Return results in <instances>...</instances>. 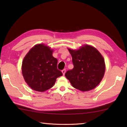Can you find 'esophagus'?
<instances>
[{
	"label": "esophagus",
	"instance_id": "34e87169",
	"mask_svg": "<svg viewBox=\"0 0 127 127\" xmlns=\"http://www.w3.org/2000/svg\"><path fill=\"white\" fill-rule=\"evenodd\" d=\"M65 71H66V70H65V69H63V70L62 71V74H63V75H64V74H65Z\"/></svg>",
	"mask_w": 127,
	"mask_h": 127
}]
</instances>
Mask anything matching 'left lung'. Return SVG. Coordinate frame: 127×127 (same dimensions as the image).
Masks as SVG:
<instances>
[{
    "mask_svg": "<svg viewBox=\"0 0 127 127\" xmlns=\"http://www.w3.org/2000/svg\"><path fill=\"white\" fill-rule=\"evenodd\" d=\"M72 57L74 68L65 76L72 87L82 92L93 90L104 76L105 60L96 48L85 44L79 49L68 48Z\"/></svg>",
    "mask_w": 127,
    "mask_h": 127,
    "instance_id": "left-lung-1",
    "label": "left lung"
}]
</instances>
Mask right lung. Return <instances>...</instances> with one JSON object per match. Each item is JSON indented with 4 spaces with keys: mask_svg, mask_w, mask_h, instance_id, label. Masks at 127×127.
Here are the masks:
<instances>
[{
    "mask_svg": "<svg viewBox=\"0 0 127 127\" xmlns=\"http://www.w3.org/2000/svg\"><path fill=\"white\" fill-rule=\"evenodd\" d=\"M53 50L44 44L32 47L23 58L22 74L29 87L43 92L55 85L57 78L62 76L57 69L58 61L53 57Z\"/></svg>",
    "mask_w": 127,
    "mask_h": 127,
    "instance_id": "obj_1",
    "label": "right lung"
}]
</instances>
